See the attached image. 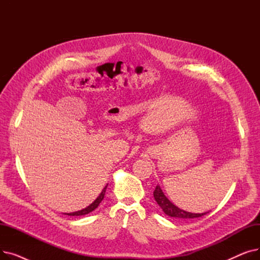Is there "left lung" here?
Masks as SVG:
<instances>
[{"instance_id": "1", "label": "left lung", "mask_w": 260, "mask_h": 260, "mask_svg": "<svg viewBox=\"0 0 260 260\" xmlns=\"http://www.w3.org/2000/svg\"><path fill=\"white\" fill-rule=\"evenodd\" d=\"M154 198L157 201L158 206L161 208V210L168 216H171L174 218H183V219H188V218H198L209 213L207 212V213H201V214H195V213H189L179 209L178 207H176L174 203H172L165 194H163L162 189L159 185H157L154 190Z\"/></svg>"}]
</instances>
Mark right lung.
<instances>
[{"instance_id": "right-lung-1", "label": "right lung", "mask_w": 260, "mask_h": 260, "mask_svg": "<svg viewBox=\"0 0 260 260\" xmlns=\"http://www.w3.org/2000/svg\"><path fill=\"white\" fill-rule=\"evenodd\" d=\"M106 187H107V184L105 185V187L102 189V192H101V194L97 197V199H95L91 204H89V206L87 207V208H85V209H83V210H80V211H78V212H74V213H67L66 215H68V216H82V215H86V214H88V213H90V212H92L93 210H95L98 208V206L100 204V202L103 200V198H104V195H105V190H106Z\"/></svg>"}]
</instances>
